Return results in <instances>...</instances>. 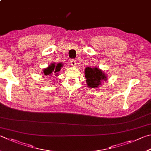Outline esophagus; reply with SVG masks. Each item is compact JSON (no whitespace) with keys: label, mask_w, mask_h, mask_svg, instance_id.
I'll return each mask as SVG.
<instances>
[{"label":"esophagus","mask_w":151,"mask_h":151,"mask_svg":"<svg viewBox=\"0 0 151 151\" xmlns=\"http://www.w3.org/2000/svg\"><path fill=\"white\" fill-rule=\"evenodd\" d=\"M70 64H71V65H72V66H73V67H75V66H76V61L75 59H72L70 61Z\"/></svg>","instance_id":"1"}]
</instances>
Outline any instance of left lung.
<instances>
[{
    "instance_id": "8db88e82",
    "label": "left lung",
    "mask_w": 151,
    "mask_h": 151,
    "mask_svg": "<svg viewBox=\"0 0 151 151\" xmlns=\"http://www.w3.org/2000/svg\"><path fill=\"white\" fill-rule=\"evenodd\" d=\"M86 84L89 88H97L102 84V81L107 80V76L102 70L97 67H86L84 70Z\"/></svg>"
}]
</instances>
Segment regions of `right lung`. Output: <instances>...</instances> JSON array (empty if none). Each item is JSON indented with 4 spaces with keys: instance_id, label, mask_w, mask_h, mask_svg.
I'll return each mask as SVG.
<instances>
[{
    "instance_id": "add662e5",
    "label": "right lung",
    "mask_w": 151,
    "mask_h": 151,
    "mask_svg": "<svg viewBox=\"0 0 151 151\" xmlns=\"http://www.w3.org/2000/svg\"><path fill=\"white\" fill-rule=\"evenodd\" d=\"M63 66L62 63H58V64H55V63H52L50 65H49V67L47 68L43 69V73L44 75L46 76H51V75H55V76H58L59 75V72L61 70V68ZM48 76V77H49Z\"/></svg>"
}]
</instances>
